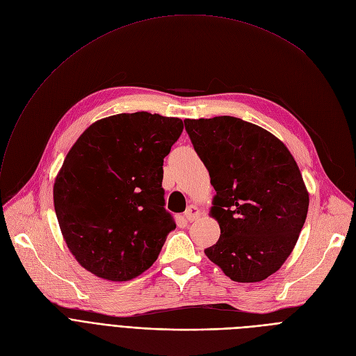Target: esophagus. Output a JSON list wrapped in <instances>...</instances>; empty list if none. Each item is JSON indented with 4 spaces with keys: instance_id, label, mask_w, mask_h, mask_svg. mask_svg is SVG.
Returning <instances> with one entry per match:
<instances>
[{
    "instance_id": "1",
    "label": "esophagus",
    "mask_w": 356,
    "mask_h": 356,
    "mask_svg": "<svg viewBox=\"0 0 356 356\" xmlns=\"http://www.w3.org/2000/svg\"><path fill=\"white\" fill-rule=\"evenodd\" d=\"M184 217L187 218V222H194V220L200 217V210L195 206H188L184 213Z\"/></svg>"
}]
</instances>
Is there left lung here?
I'll use <instances>...</instances> for the list:
<instances>
[{
	"mask_svg": "<svg viewBox=\"0 0 356 356\" xmlns=\"http://www.w3.org/2000/svg\"><path fill=\"white\" fill-rule=\"evenodd\" d=\"M216 190L211 216L220 238L204 252L238 282H258L293 252L309 210V193L285 145L238 117L184 120Z\"/></svg>",
	"mask_w": 356,
	"mask_h": 356,
	"instance_id": "1",
	"label": "left lung"
}]
</instances>
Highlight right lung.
I'll return each mask as SVG.
<instances>
[{"label":"right lung","instance_id":"add662e5","mask_svg":"<svg viewBox=\"0 0 356 356\" xmlns=\"http://www.w3.org/2000/svg\"><path fill=\"white\" fill-rule=\"evenodd\" d=\"M181 118L139 111L98 120L67 152L54 201L63 239L94 275L129 281L152 266L177 225L165 209L163 158Z\"/></svg>","mask_w":356,"mask_h":356}]
</instances>
